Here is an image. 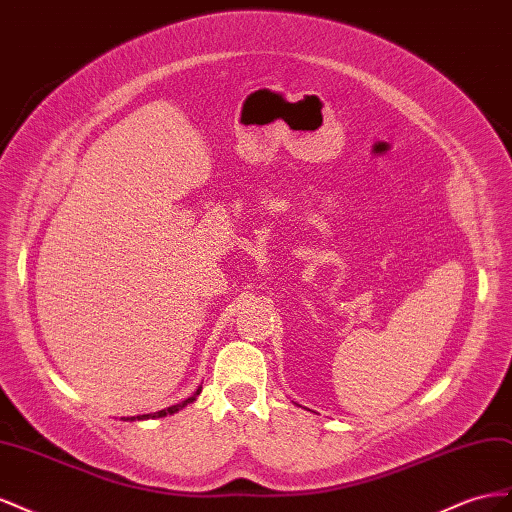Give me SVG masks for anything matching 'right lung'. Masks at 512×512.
I'll return each instance as SVG.
<instances>
[{
	"label": "right lung",
	"instance_id": "1",
	"mask_svg": "<svg viewBox=\"0 0 512 512\" xmlns=\"http://www.w3.org/2000/svg\"><path fill=\"white\" fill-rule=\"evenodd\" d=\"M197 394H199V390H197ZM191 401H195V397H191V399H186L184 403H178V405H171V407H167V410H160V412H156V414H143V416H137L139 420H143V418H160V416H167V414H173V412H178L180 407H184L186 403H191ZM128 420V418H126ZM130 420H135V418H130Z\"/></svg>",
	"mask_w": 512,
	"mask_h": 512
}]
</instances>
